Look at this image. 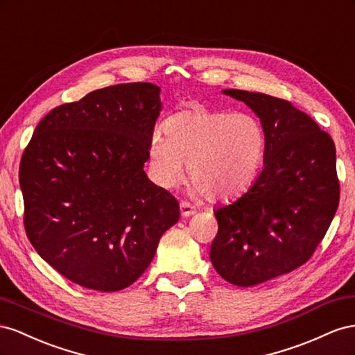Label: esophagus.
I'll use <instances>...</instances> for the list:
<instances>
[{
	"label": "esophagus",
	"instance_id": "esophagus-1",
	"mask_svg": "<svg viewBox=\"0 0 355 355\" xmlns=\"http://www.w3.org/2000/svg\"><path fill=\"white\" fill-rule=\"evenodd\" d=\"M180 211H181V217H190V216H193L195 212H196L195 207H191L189 202H181V204H180Z\"/></svg>",
	"mask_w": 355,
	"mask_h": 355
}]
</instances>
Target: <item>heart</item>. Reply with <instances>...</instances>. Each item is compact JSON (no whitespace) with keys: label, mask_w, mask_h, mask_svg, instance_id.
I'll return each mask as SVG.
<instances>
[{"label":"heart","mask_w":355,"mask_h":355,"mask_svg":"<svg viewBox=\"0 0 355 355\" xmlns=\"http://www.w3.org/2000/svg\"><path fill=\"white\" fill-rule=\"evenodd\" d=\"M164 128L165 134L155 130L148 144L151 174L160 187L178 184L184 164L198 196L230 202L251 187L266 151L256 116L195 104L169 116Z\"/></svg>","instance_id":"heart-1"}]
</instances>
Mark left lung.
<instances>
[{
	"instance_id": "left-lung-1",
	"label": "left lung",
	"mask_w": 355,
	"mask_h": 355,
	"mask_svg": "<svg viewBox=\"0 0 355 355\" xmlns=\"http://www.w3.org/2000/svg\"><path fill=\"white\" fill-rule=\"evenodd\" d=\"M247 104L266 134L263 171L248 191L214 211L218 232L209 250L221 278L261 284L306 263L339 205L336 148L330 135L286 99L226 89Z\"/></svg>"
}]
</instances>
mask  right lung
I'll use <instances>...</instances> for the list:
<instances>
[{"label": "right lung", "instance_id": "right-lung-1", "mask_svg": "<svg viewBox=\"0 0 355 355\" xmlns=\"http://www.w3.org/2000/svg\"><path fill=\"white\" fill-rule=\"evenodd\" d=\"M160 87L126 83L53 108L24 151L19 183L35 251L76 284L135 282L180 218L177 199L144 172Z\"/></svg>", "mask_w": 355, "mask_h": 355}]
</instances>
